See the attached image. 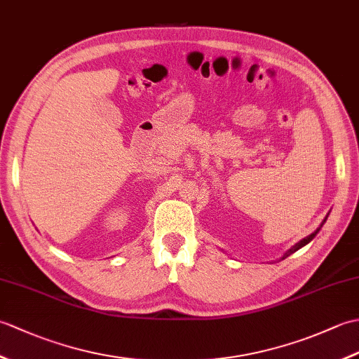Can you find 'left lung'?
I'll return each mask as SVG.
<instances>
[{
  "mask_svg": "<svg viewBox=\"0 0 359 359\" xmlns=\"http://www.w3.org/2000/svg\"><path fill=\"white\" fill-rule=\"evenodd\" d=\"M325 220H327V217H325V219L323 220V224H321V225H319V228H316V231H315V233H311L310 236H307V238H304L302 241H299V242H297V243H296V245H293L292 248H290V250L287 251V253H285L284 256H282L280 259H285V257H288L290 255H293V253H294V251H297V250H299V248H302L304 245H307V243H309V242H310L311 239H313V238H315V236H316V234L319 233V230H321V226L324 225V222H325Z\"/></svg>",
  "mask_w": 359,
  "mask_h": 359,
  "instance_id": "left-lung-1",
  "label": "left lung"
}]
</instances>
